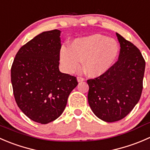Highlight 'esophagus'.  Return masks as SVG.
I'll use <instances>...</instances> for the list:
<instances>
[{
    "label": "esophagus",
    "mask_w": 150,
    "mask_h": 150,
    "mask_svg": "<svg viewBox=\"0 0 150 150\" xmlns=\"http://www.w3.org/2000/svg\"><path fill=\"white\" fill-rule=\"evenodd\" d=\"M77 81H78L79 82H81V81H84V78H83V77L81 76H78L77 77Z\"/></svg>",
    "instance_id": "1"
}]
</instances>
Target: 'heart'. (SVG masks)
Listing matches in <instances>:
<instances>
[{
    "label": "heart",
    "mask_w": 150,
    "mask_h": 150,
    "mask_svg": "<svg viewBox=\"0 0 150 150\" xmlns=\"http://www.w3.org/2000/svg\"><path fill=\"white\" fill-rule=\"evenodd\" d=\"M119 53L115 39L100 34L77 38L60 53V62L67 73H75L83 69L90 76H98L109 70Z\"/></svg>",
    "instance_id": "heart-1"
}]
</instances>
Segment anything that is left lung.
<instances>
[{
    "label": "left lung",
    "instance_id": "obj_1",
    "mask_svg": "<svg viewBox=\"0 0 150 150\" xmlns=\"http://www.w3.org/2000/svg\"><path fill=\"white\" fill-rule=\"evenodd\" d=\"M120 44L118 60L108 71L87 80L88 103L102 120L116 122L137 104L143 89L145 60L140 50L117 33Z\"/></svg>",
    "mask_w": 150,
    "mask_h": 150
}]
</instances>
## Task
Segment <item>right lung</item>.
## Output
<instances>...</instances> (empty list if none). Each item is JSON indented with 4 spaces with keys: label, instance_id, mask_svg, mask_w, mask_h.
<instances>
[{
    "label": "right lung",
    "instance_id": "right-lung-1",
    "mask_svg": "<svg viewBox=\"0 0 150 150\" xmlns=\"http://www.w3.org/2000/svg\"><path fill=\"white\" fill-rule=\"evenodd\" d=\"M59 30L45 31L17 52L11 69L16 103L34 122L47 124L64 111L71 92L78 84L76 76L59 70Z\"/></svg>",
    "mask_w": 150,
    "mask_h": 150
}]
</instances>
